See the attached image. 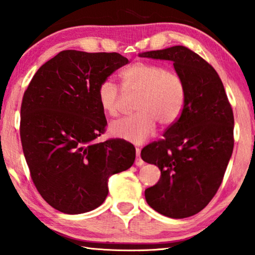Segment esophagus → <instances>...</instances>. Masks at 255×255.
Masks as SVG:
<instances>
[{"instance_id": "obj_1", "label": "esophagus", "mask_w": 255, "mask_h": 255, "mask_svg": "<svg viewBox=\"0 0 255 255\" xmlns=\"http://www.w3.org/2000/svg\"><path fill=\"white\" fill-rule=\"evenodd\" d=\"M136 161H134V164L136 165H138V166H140V165H143L144 164V161L142 158H140V149L139 147H136Z\"/></svg>"}]
</instances>
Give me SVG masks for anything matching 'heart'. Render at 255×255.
<instances>
[{"mask_svg":"<svg viewBox=\"0 0 255 255\" xmlns=\"http://www.w3.org/2000/svg\"><path fill=\"white\" fill-rule=\"evenodd\" d=\"M123 89L138 93L134 108L138 112L119 118L110 125L113 137L142 144L153 133L157 122L171 125L184 109L185 84L176 71L165 70L158 64L137 61L121 74ZM122 89L112 79H105L98 87V100L110 116L119 113Z\"/></svg>","mask_w":255,"mask_h":255,"instance_id":"obj_1","label":"heart"}]
</instances>
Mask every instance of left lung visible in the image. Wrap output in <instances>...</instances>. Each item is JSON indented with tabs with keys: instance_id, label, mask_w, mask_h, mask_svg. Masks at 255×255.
Masks as SVG:
<instances>
[{
	"instance_id": "left-lung-1",
	"label": "left lung",
	"mask_w": 255,
	"mask_h": 255,
	"mask_svg": "<svg viewBox=\"0 0 255 255\" xmlns=\"http://www.w3.org/2000/svg\"><path fill=\"white\" fill-rule=\"evenodd\" d=\"M174 62L185 84L184 109L163 139L147 144L140 156L155 164L161 178L145 190L159 214L184 219L201 212L221 185L234 146V116L219 74L184 46L139 54Z\"/></svg>"
}]
</instances>
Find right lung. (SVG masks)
Instances as JSON below:
<instances>
[{
  "mask_svg": "<svg viewBox=\"0 0 255 255\" xmlns=\"http://www.w3.org/2000/svg\"><path fill=\"white\" fill-rule=\"evenodd\" d=\"M128 60L118 53L62 51L43 64L24 91L20 136L30 177L43 200L65 214L99 207L109 177L133 164L136 149L105 132L98 87Z\"/></svg>",
  "mask_w": 255,
  "mask_h": 255,
  "instance_id": "1",
  "label": "right lung"
}]
</instances>
